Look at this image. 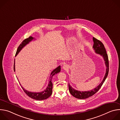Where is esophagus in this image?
<instances>
[{
    "label": "esophagus",
    "mask_w": 120,
    "mask_h": 120,
    "mask_svg": "<svg viewBox=\"0 0 120 120\" xmlns=\"http://www.w3.org/2000/svg\"><path fill=\"white\" fill-rule=\"evenodd\" d=\"M63 69L64 70H67L69 69V66L67 64H64L63 66Z\"/></svg>",
    "instance_id": "1"
}]
</instances>
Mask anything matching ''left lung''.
<instances>
[{"label": "left lung", "instance_id": "8db88e82", "mask_svg": "<svg viewBox=\"0 0 120 120\" xmlns=\"http://www.w3.org/2000/svg\"><path fill=\"white\" fill-rule=\"evenodd\" d=\"M94 41V45L93 48L95 51V52L96 54L100 55L104 58V59L105 62V64L106 67V73L105 75V77L103 79V80L100 83V84L97 86L96 87L94 88V89L88 91H82L80 92L79 91H77L72 88V86H70L69 83L68 84V86H69V90L70 94L75 97L79 99H84L87 98L90 96H92L94 94L98 91L100 89L101 86H102V84L105 82V79H106L107 75H108L109 72V61H108V55L106 53V51L105 48L104 46V44H102L100 40L96 39L94 38H93Z\"/></svg>", "mask_w": 120, "mask_h": 120}]
</instances>
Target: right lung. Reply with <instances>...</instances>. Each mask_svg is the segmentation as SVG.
<instances>
[{"label":"right lung","mask_w":120,"mask_h":120,"mask_svg":"<svg viewBox=\"0 0 120 120\" xmlns=\"http://www.w3.org/2000/svg\"><path fill=\"white\" fill-rule=\"evenodd\" d=\"M34 39V38L32 37H29L28 38L25 39L23 40V41L21 43V44L19 45V46L17 49L16 52L15 54V56H17L20 51L21 50V49L27 44H28L30 42H31L32 40H33ZM15 61H14V70L15 71ZM61 71V66L59 65L57 68H56L55 69H54L51 73L49 83L48 84V86H47L46 89H45L44 91L41 92H38V93H34V92H29L26 90H25L22 86V88L24 91V92L30 98L35 99L37 100H45L48 97H49L51 94H52V89H53V83L52 82V78L53 76L55 75L58 73H59ZM21 85V84H20Z\"/></svg>","instance_id":"add662e5"}]
</instances>
